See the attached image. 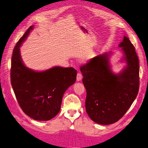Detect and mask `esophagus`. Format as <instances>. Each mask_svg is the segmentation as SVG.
I'll return each instance as SVG.
<instances>
[{
    "label": "esophagus",
    "mask_w": 148,
    "mask_h": 148,
    "mask_svg": "<svg viewBox=\"0 0 148 148\" xmlns=\"http://www.w3.org/2000/svg\"><path fill=\"white\" fill-rule=\"evenodd\" d=\"M82 74H80L79 72V73L77 74L76 80L77 81V82H79V81L82 80Z\"/></svg>",
    "instance_id": "1"
}]
</instances>
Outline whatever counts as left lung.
<instances>
[{"instance_id": "left-lung-1", "label": "left lung", "mask_w": 148, "mask_h": 148, "mask_svg": "<svg viewBox=\"0 0 148 148\" xmlns=\"http://www.w3.org/2000/svg\"><path fill=\"white\" fill-rule=\"evenodd\" d=\"M127 66L118 74L109 65L111 53L97 56L81 66L86 90V112L95 123L107 125L117 122L128 111L139 88V62L135 48L124 36L119 44Z\"/></svg>"}]
</instances>
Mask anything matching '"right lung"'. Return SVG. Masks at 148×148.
Returning a JSON list of instances; mask_svg holds the SVG:
<instances>
[{"mask_svg":"<svg viewBox=\"0 0 148 148\" xmlns=\"http://www.w3.org/2000/svg\"><path fill=\"white\" fill-rule=\"evenodd\" d=\"M33 25L26 31L14 47L11 66V83L20 108L36 121H49L60 110L63 95L76 80L77 71L72 67L54 66L36 72L24 65L20 47Z\"/></svg>","mask_w":148,"mask_h":148,"instance_id":"obj_1","label":"right lung"}]
</instances>
